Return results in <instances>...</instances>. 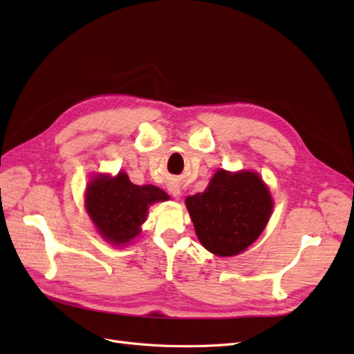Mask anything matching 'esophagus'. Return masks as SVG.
I'll use <instances>...</instances> for the list:
<instances>
[{
	"instance_id": "esophagus-1",
	"label": "esophagus",
	"mask_w": 354,
	"mask_h": 354,
	"mask_svg": "<svg viewBox=\"0 0 354 354\" xmlns=\"http://www.w3.org/2000/svg\"><path fill=\"white\" fill-rule=\"evenodd\" d=\"M168 192L171 195H173L174 198H178L180 195H181V192H180V187L178 186H174V185H171L169 187H168Z\"/></svg>"
}]
</instances>
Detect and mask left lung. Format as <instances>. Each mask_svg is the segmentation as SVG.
<instances>
[{
  "instance_id": "1",
  "label": "left lung",
  "mask_w": 354,
  "mask_h": 354,
  "mask_svg": "<svg viewBox=\"0 0 354 354\" xmlns=\"http://www.w3.org/2000/svg\"><path fill=\"white\" fill-rule=\"evenodd\" d=\"M196 236L220 257L238 255L257 241L273 211V199L254 171L218 169L208 187L186 198Z\"/></svg>"
}]
</instances>
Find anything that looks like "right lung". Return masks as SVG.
<instances>
[{"instance_id": "right-lung-1", "label": "right lung", "mask_w": 354, "mask_h": 354, "mask_svg": "<svg viewBox=\"0 0 354 354\" xmlns=\"http://www.w3.org/2000/svg\"><path fill=\"white\" fill-rule=\"evenodd\" d=\"M169 196L156 186L133 185L127 173L97 174L85 190V209L100 236L112 245L130 243L145 223L149 205Z\"/></svg>"}]
</instances>
